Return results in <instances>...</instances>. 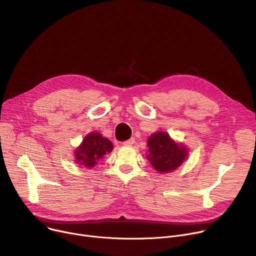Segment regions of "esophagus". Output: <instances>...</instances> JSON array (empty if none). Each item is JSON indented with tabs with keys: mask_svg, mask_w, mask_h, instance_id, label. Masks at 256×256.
<instances>
[{
	"mask_svg": "<svg viewBox=\"0 0 256 256\" xmlns=\"http://www.w3.org/2000/svg\"><path fill=\"white\" fill-rule=\"evenodd\" d=\"M134 142V138H130V140H124V142H122V144H124V146H132Z\"/></svg>",
	"mask_w": 256,
	"mask_h": 256,
	"instance_id": "esophagus-1",
	"label": "esophagus"
}]
</instances>
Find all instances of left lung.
Masks as SVG:
<instances>
[{
  "label": "left lung",
  "mask_w": 256,
  "mask_h": 256,
  "mask_svg": "<svg viewBox=\"0 0 256 256\" xmlns=\"http://www.w3.org/2000/svg\"><path fill=\"white\" fill-rule=\"evenodd\" d=\"M148 147L147 157L154 168L161 173L176 169L188 156L184 146L174 142L164 132L153 134L148 140Z\"/></svg>",
  "instance_id": "left-lung-1"
}]
</instances>
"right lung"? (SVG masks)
Returning a JSON list of instances; mask_svg holds the SVG:
<instances>
[{
    "mask_svg": "<svg viewBox=\"0 0 256 256\" xmlns=\"http://www.w3.org/2000/svg\"><path fill=\"white\" fill-rule=\"evenodd\" d=\"M114 149L110 140L103 138L99 132H91L85 136L80 147L75 151L76 162L82 166L91 168Z\"/></svg>",
    "mask_w": 256,
    "mask_h": 256,
    "instance_id": "add662e5",
    "label": "right lung"
}]
</instances>
